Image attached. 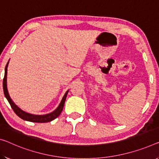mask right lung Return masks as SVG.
I'll return each instance as SVG.
<instances>
[{"label": "right lung", "mask_w": 159, "mask_h": 159, "mask_svg": "<svg viewBox=\"0 0 159 159\" xmlns=\"http://www.w3.org/2000/svg\"><path fill=\"white\" fill-rule=\"evenodd\" d=\"M8 63H9V61L8 62V63H7L6 68H5V75H4L3 82V92H4L5 97H6V98L8 99L9 104H11L12 109H13L15 113L20 117V118L23 119V120L31 121V122H37V123H46V122H49V121L54 120V119L57 118V116H59L60 114H61V112L62 111L63 107H64L65 100H66V98H67V95L68 92H69V90H67V91L65 92V95L63 96L62 99L61 100L60 103L59 104V106L57 107V109H56L55 111L51 112V113H49L47 114H43V115H36V114L28 113V112L22 110L20 108H19V107L13 102V100H12V99L11 98V97H10L9 95L8 88H7V72H8L7 71H8Z\"/></svg>", "instance_id": "obj_1"}]
</instances>
